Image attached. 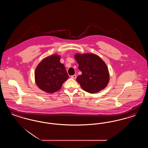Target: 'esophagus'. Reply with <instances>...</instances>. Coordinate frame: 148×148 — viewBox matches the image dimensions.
Segmentation results:
<instances>
[{
	"label": "esophagus",
	"mask_w": 148,
	"mask_h": 148,
	"mask_svg": "<svg viewBox=\"0 0 148 148\" xmlns=\"http://www.w3.org/2000/svg\"><path fill=\"white\" fill-rule=\"evenodd\" d=\"M71 77L72 78V79H76L77 78V75H71Z\"/></svg>",
	"instance_id": "34e87169"
}]
</instances>
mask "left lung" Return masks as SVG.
I'll return each instance as SVG.
<instances>
[{
  "label": "left lung",
  "instance_id": "1",
  "mask_svg": "<svg viewBox=\"0 0 148 148\" xmlns=\"http://www.w3.org/2000/svg\"><path fill=\"white\" fill-rule=\"evenodd\" d=\"M74 58L82 73L77 78L82 88L90 93L104 89L109 82V73L104 62L94 54L77 53Z\"/></svg>",
  "mask_w": 148,
  "mask_h": 148
}]
</instances>
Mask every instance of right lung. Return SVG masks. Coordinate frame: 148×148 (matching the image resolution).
<instances>
[{"mask_svg":"<svg viewBox=\"0 0 148 148\" xmlns=\"http://www.w3.org/2000/svg\"><path fill=\"white\" fill-rule=\"evenodd\" d=\"M60 59V56L57 54L48 56L42 59L35 69V83L45 92L53 93L58 91L69 77Z\"/></svg>","mask_w":148,"mask_h":148,"instance_id":"1","label":"right lung"}]
</instances>
